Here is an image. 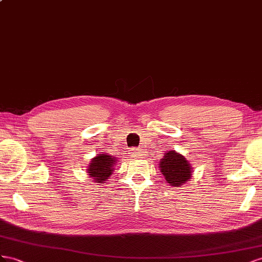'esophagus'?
<instances>
[{
  "mask_svg": "<svg viewBox=\"0 0 262 262\" xmlns=\"http://www.w3.org/2000/svg\"><path fill=\"white\" fill-rule=\"evenodd\" d=\"M140 150H139V149H136V148H133L132 149V150H130V156H133V157H139L140 156Z\"/></svg>",
  "mask_w": 262,
  "mask_h": 262,
  "instance_id": "34e87169",
  "label": "esophagus"
}]
</instances>
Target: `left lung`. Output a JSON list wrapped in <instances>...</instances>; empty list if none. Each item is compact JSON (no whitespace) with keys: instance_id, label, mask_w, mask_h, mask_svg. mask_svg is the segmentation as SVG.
Instances as JSON below:
<instances>
[{"instance_id":"8db88e82","label":"left lung","mask_w":262,"mask_h":262,"mask_svg":"<svg viewBox=\"0 0 262 262\" xmlns=\"http://www.w3.org/2000/svg\"><path fill=\"white\" fill-rule=\"evenodd\" d=\"M159 168L167 183L174 188L185 184L193 174V168L190 161L176 150H169L164 154L159 162Z\"/></svg>"}]
</instances>
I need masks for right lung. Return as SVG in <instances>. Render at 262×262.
Here are the masks:
<instances>
[{
	"mask_svg": "<svg viewBox=\"0 0 262 262\" xmlns=\"http://www.w3.org/2000/svg\"><path fill=\"white\" fill-rule=\"evenodd\" d=\"M117 163L116 157L108 154H98L88 164L86 173L95 183H104L113 173Z\"/></svg>",
	"mask_w": 262,
	"mask_h": 262,
	"instance_id": "right-lung-1",
	"label": "right lung"
}]
</instances>
